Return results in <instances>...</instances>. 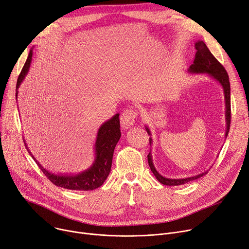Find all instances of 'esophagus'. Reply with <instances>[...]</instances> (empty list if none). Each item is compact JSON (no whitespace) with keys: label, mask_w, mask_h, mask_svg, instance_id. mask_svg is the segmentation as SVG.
Returning a JSON list of instances; mask_svg holds the SVG:
<instances>
[{"label":"esophagus","mask_w":249,"mask_h":249,"mask_svg":"<svg viewBox=\"0 0 249 249\" xmlns=\"http://www.w3.org/2000/svg\"><path fill=\"white\" fill-rule=\"evenodd\" d=\"M137 112L133 109H126L121 114V126L123 129H129L134 125L136 118H137Z\"/></svg>","instance_id":"obj_1"}]
</instances>
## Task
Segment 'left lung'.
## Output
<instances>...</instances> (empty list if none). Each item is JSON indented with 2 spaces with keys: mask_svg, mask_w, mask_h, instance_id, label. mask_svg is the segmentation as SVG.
<instances>
[{
  "mask_svg": "<svg viewBox=\"0 0 249 249\" xmlns=\"http://www.w3.org/2000/svg\"><path fill=\"white\" fill-rule=\"evenodd\" d=\"M195 49H196V54H195V59L193 61V64L190 66L188 71L190 73H206L208 75H210L212 78H214L217 82L220 83V85L223 88L224 91V98H225V120H226V132H225V137H227L228 132H229V128H230V120H231V109H230V83H229V77L228 74L226 72V70L224 69L223 66L217 61V59L215 58L211 52L209 51V49L207 48V46L205 45V43L203 41H198L197 43H195ZM147 133L149 135H151L150 130L146 126L145 127ZM149 143L150 145L152 144V138H149ZM148 157V163L149 166H150L151 171L153 172V174L155 175L156 179L160 182V183L164 184V185H168V186H176V185H182L185 184L189 181L195 180L202 177L203 175L207 174L208 171H205L201 174L195 175L193 177H187V178H183V179H170V178H165L162 175H160L157 170L155 169L154 165H153V161H152V155H151V151L149 152V154L147 155Z\"/></svg>",
  "mask_w": 249,
  "mask_h": 249,
  "instance_id": "obj_1",
  "label": "left lung"
}]
</instances>
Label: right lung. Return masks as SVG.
Here are the masks:
<instances>
[{"mask_svg":"<svg viewBox=\"0 0 249 249\" xmlns=\"http://www.w3.org/2000/svg\"><path fill=\"white\" fill-rule=\"evenodd\" d=\"M33 52L32 50L29 53L28 59L24 65V67L19 75L18 81H17V92L16 97L18 95V88L20 87L21 83L23 82L25 76L27 75L30 65L32 62ZM121 137L120 132V121H119V114L114 115L113 117L103 123L101 127L98 130L97 139L95 143V160L92 164V166L85 170L84 172L79 173L77 175H56L47 171L41 164L34 158L29 151V148L26 147L30 155L33 157L38 164L40 169L46 175V177L58 187H63L70 190H81V191H88L94 190L98 187H100L105 180L107 179L111 166H112V159L114 149L116 144L118 143ZM25 141V140H24Z\"/></svg>","mask_w":249,"mask_h":249,"instance_id":"add662e5","label":"right lung"}]
</instances>
